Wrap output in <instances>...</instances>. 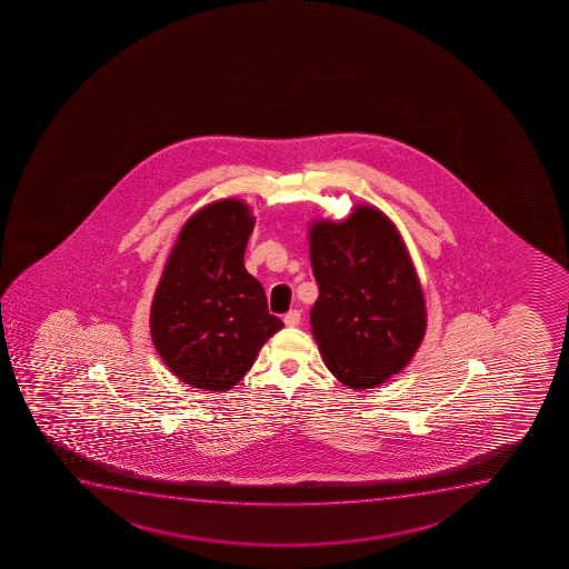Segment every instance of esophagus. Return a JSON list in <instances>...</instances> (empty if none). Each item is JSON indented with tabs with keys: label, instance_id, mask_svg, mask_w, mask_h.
<instances>
[{
	"label": "esophagus",
	"instance_id": "1",
	"mask_svg": "<svg viewBox=\"0 0 569 569\" xmlns=\"http://www.w3.org/2000/svg\"><path fill=\"white\" fill-rule=\"evenodd\" d=\"M283 321H286L288 328H295L301 321V312L299 310H289L288 315L283 316Z\"/></svg>",
	"mask_w": 569,
	"mask_h": 569
}]
</instances>
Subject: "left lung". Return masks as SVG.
<instances>
[{
	"mask_svg": "<svg viewBox=\"0 0 569 569\" xmlns=\"http://www.w3.org/2000/svg\"><path fill=\"white\" fill-rule=\"evenodd\" d=\"M310 262L320 295L310 326L329 371L363 390L400 373L421 347L427 307L395 222L358 206L341 222H312Z\"/></svg>",
	"mask_w": 569,
	"mask_h": 569,
	"instance_id": "1",
	"label": "left lung"
}]
</instances>
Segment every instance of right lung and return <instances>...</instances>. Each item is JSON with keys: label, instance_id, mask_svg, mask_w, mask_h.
I'll use <instances>...</instances> for the list:
<instances>
[{"label": "right lung", "instance_id": "right-lung-1", "mask_svg": "<svg viewBox=\"0 0 569 569\" xmlns=\"http://www.w3.org/2000/svg\"><path fill=\"white\" fill-rule=\"evenodd\" d=\"M253 227L246 201H213L184 222L169 253L152 299L150 333L184 385L230 390L283 328L243 264Z\"/></svg>", "mask_w": 569, "mask_h": 569}]
</instances>
